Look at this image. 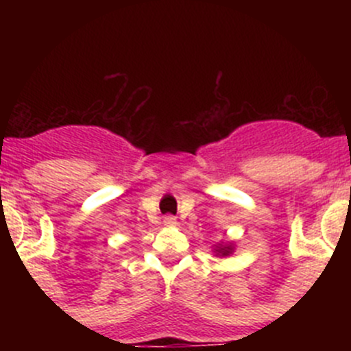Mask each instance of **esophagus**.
Here are the masks:
<instances>
[{
	"mask_svg": "<svg viewBox=\"0 0 351 351\" xmlns=\"http://www.w3.org/2000/svg\"><path fill=\"white\" fill-rule=\"evenodd\" d=\"M162 224H165L166 228H175V226L178 224V222H176V219L173 217V215H168V217L162 219Z\"/></svg>",
	"mask_w": 351,
	"mask_h": 351,
	"instance_id": "1",
	"label": "esophagus"
}]
</instances>
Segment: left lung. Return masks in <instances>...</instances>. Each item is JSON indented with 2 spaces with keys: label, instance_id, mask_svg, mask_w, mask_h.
Segmentation results:
<instances>
[{
  "label": "left lung",
  "instance_id": "obj_1",
  "mask_svg": "<svg viewBox=\"0 0 351 351\" xmlns=\"http://www.w3.org/2000/svg\"><path fill=\"white\" fill-rule=\"evenodd\" d=\"M234 243L232 241H221L217 243L214 246V256H219V258H226V256H231L232 253H234Z\"/></svg>",
  "mask_w": 351,
  "mask_h": 351
}]
</instances>
